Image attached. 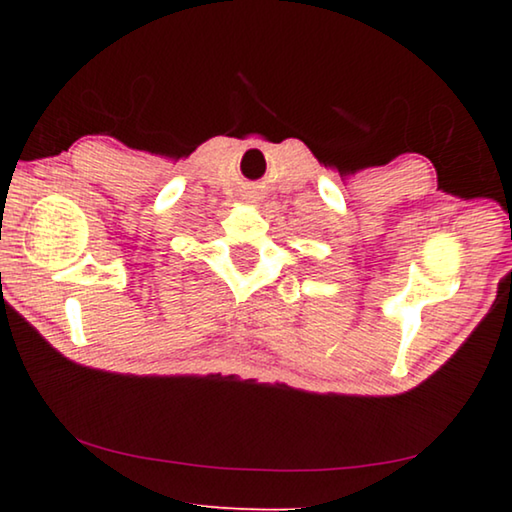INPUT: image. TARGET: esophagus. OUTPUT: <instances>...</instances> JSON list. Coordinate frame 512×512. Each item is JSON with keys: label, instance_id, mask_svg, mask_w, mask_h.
<instances>
[{"label": "esophagus", "instance_id": "obj_1", "mask_svg": "<svg viewBox=\"0 0 512 512\" xmlns=\"http://www.w3.org/2000/svg\"><path fill=\"white\" fill-rule=\"evenodd\" d=\"M250 203H253V201H250Z\"/></svg>", "mask_w": 512, "mask_h": 512}]
</instances>
